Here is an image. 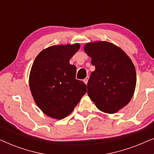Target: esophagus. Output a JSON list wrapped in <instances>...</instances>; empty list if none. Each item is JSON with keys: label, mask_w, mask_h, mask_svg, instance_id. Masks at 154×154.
I'll return each instance as SVG.
<instances>
[{"label": "esophagus", "mask_w": 154, "mask_h": 154, "mask_svg": "<svg viewBox=\"0 0 154 154\" xmlns=\"http://www.w3.org/2000/svg\"><path fill=\"white\" fill-rule=\"evenodd\" d=\"M88 80H89V76H87L85 78V79L83 80V81H84V83H85L86 85H87V83H88Z\"/></svg>", "instance_id": "1"}]
</instances>
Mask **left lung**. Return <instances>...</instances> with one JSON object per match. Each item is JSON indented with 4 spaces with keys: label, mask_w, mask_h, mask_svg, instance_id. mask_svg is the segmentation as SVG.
<instances>
[{
    "label": "left lung",
    "mask_w": 154,
    "mask_h": 154,
    "mask_svg": "<svg viewBox=\"0 0 154 154\" xmlns=\"http://www.w3.org/2000/svg\"><path fill=\"white\" fill-rule=\"evenodd\" d=\"M83 48L95 66L87 85L88 96L102 112H118L130 102L135 90L133 63L121 48L109 42H90Z\"/></svg>",
    "instance_id": "8db88e82"
}]
</instances>
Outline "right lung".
Listing matches in <instances>:
<instances>
[{"label": "right lung", "instance_id": "obj_1", "mask_svg": "<svg viewBox=\"0 0 154 154\" xmlns=\"http://www.w3.org/2000/svg\"><path fill=\"white\" fill-rule=\"evenodd\" d=\"M80 44L52 45L35 57L29 74V87L38 108L49 117L61 120L74 109L87 86L75 79L76 67L69 60Z\"/></svg>", "mask_w": 154, "mask_h": 154}]
</instances>
